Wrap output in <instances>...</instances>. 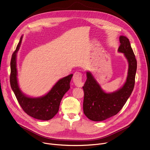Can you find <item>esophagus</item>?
I'll use <instances>...</instances> for the list:
<instances>
[{"instance_id":"1","label":"esophagus","mask_w":150,"mask_h":150,"mask_svg":"<svg viewBox=\"0 0 150 150\" xmlns=\"http://www.w3.org/2000/svg\"><path fill=\"white\" fill-rule=\"evenodd\" d=\"M82 74L79 72H76L73 76V81L76 87H81L83 86V82L82 81Z\"/></svg>"}]
</instances>
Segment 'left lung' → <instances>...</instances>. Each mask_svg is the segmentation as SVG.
<instances>
[{
    "mask_svg": "<svg viewBox=\"0 0 150 150\" xmlns=\"http://www.w3.org/2000/svg\"><path fill=\"white\" fill-rule=\"evenodd\" d=\"M118 52L126 58L129 68L126 81L123 87L113 93H105L90 72L82 87L84 92L83 110L85 115L93 121H103L116 115L130 97L135 85L137 62L129 39L121 35Z\"/></svg>",
    "mask_w": 150,
    "mask_h": 150,
    "instance_id": "left-lung-1",
    "label": "left lung"
}]
</instances>
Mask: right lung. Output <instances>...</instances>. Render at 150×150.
Wrapping results in <instances>:
<instances>
[{
  "label": "right lung",
  "mask_w": 150,
  "mask_h": 150,
  "mask_svg": "<svg viewBox=\"0 0 150 150\" xmlns=\"http://www.w3.org/2000/svg\"><path fill=\"white\" fill-rule=\"evenodd\" d=\"M21 36L11 60L10 83L16 99L23 110L29 116L39 120H48L52 119L58 112L61 100L70 88V82L73 74L59 79L51 90L40 97H28L19 89L16 69V53L20 47Z\"/></svg>",
  "instance_id": "right-lung-1"
}]
</instances>
